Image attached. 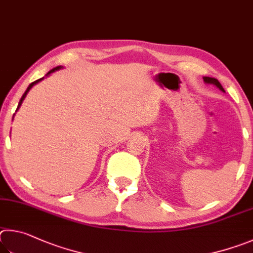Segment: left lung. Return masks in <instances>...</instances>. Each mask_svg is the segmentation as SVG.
<instances>
[{"instance_id": "obj_1", "label": "left lung", "mask_w": 253, "mask_h": 253, "mask_svg": "<svg viewBox=\"0 0 253 253\" xmlns=\"http://www.w3.org/2000/svg\"><path fill=\"white\" fill-rule=\"evenodd\" d=\"M203 80H205L206 83H212V84H214V85H215L216 87H219L221 91L224 92L222 85H221L220 82H219L216 79H214V78H209V77H205V78H203Z\"/></svg>"}]
</instances>
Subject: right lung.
<instances>
[{
    "label": "right lung",
    "instance_id": "right-lung-1",
    "mask_svg": "<svg viewBox=\"0 0 253 253\" xmlns=\"http://www.w3.org/2000/svg\"><path fill=\"white\" fill-rule=\"evenodd\" d=\"M60 68H61V66H56V68H54V69H52L51 71H48V73H47L46 75H48V74H50V73H52V72H54V71H55V70H59ZM43 79H44V78H42V79H39V80H37V81H34V82H32V83H31V84H30V85L28 86V88H26V91L24 92V94H23V95H22V97H21V100H20V102H19V105H17V109H16V111H17V110H19V108H20V106H21V104H22V102H23V100H24V97L26 96V94H28V92L30 91V88H31V87H32V86L34 85V84H37L38 82H40V81H41V80H43Z\"/></svg>",
    "mask_w": 253,
    "mask_h": 253
}]
</instances>
